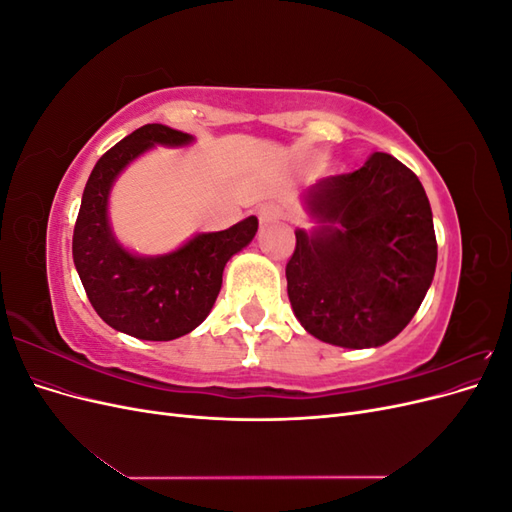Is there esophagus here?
Segmentation results:
<instances>
[{"label":"esophagus","instance_id":"esophagus-1","mask_svg":"<svg viewBox=\"0 0 512 512\" xmlns=\"http://www.w3.org/2000/svg\"><path fill=\"white\" fill-rule=\"evenodd\" d=\"M284 215V207L277 205V203H265L258 209V218L260 222H273V220H280Z\"/></svg>","mask_w":512,"mask_h":512}]
</instances>
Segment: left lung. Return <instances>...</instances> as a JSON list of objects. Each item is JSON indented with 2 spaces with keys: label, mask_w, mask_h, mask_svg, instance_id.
<instances>
[{
  "label": "left lung",
  "mask_w": 512,
  "mask_h": 512,
  "mask_svg": "<svg viewBox=\"0 0 512 512\" xmlns=\"http://www.w3.org/2000/svg\"><path fill=\"white\" fill-rule=\"evenodd\" d=\"M305 207L322 224L297 230L286 265L292 312L307 333L342 348L391 342L421 307L438 262L421 181L389 153L320 179Z\"/></svg>",
  "instance_id": "left-lung-1"
}]
</instances>
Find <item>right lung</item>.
Segmentation results:
<instances>
[{
    "instance_id": "add662e5",
    "label": "right lung",
    "mask_w": 512,
    "mask_h": 512,
    "mask_svg": "<svg viewBox=\"0 0 512 512\" xmlns=\"http://www.w3.org/2000/svg\"><path fill=\"white\" fill-rule=\"evenodd\" d=\"M194 138L162 123L134 130L96 162L74 224L72 256L89 303L126 335L170 342L194 331L218 299L226 262L250 243L258 218L220 232H200L164 256H136L119 245L108 224V194L117 175L153 145L181 147Z\"/></svg>"
}]
</instances>
